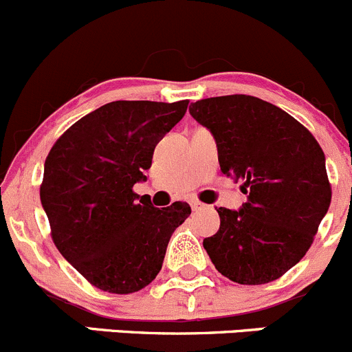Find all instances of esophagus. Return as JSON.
I'll return each instance as SVG.
<instances>
[{"label": "esophagus", "mask_w": 352, "mask_h": 352, "mask_svg": "<svg viewBox=\"0 0 352 352\" xmlns=\"http://www.w3.org/2000/svg\"><path fill=\"white\" fill-rule=\"evenodd\" d=\"M190 206H192V211H201V210H204V204L199 203V201H192V203H190Z\"/></svg>", "instance_id": "esophagus-1"}]
</instances>
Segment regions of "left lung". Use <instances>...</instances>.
I'll return each instance as SVG.
<instances>
[{"mask_svg":"<svg viewBox=\"0 0 352 352\" xmlns=\"http://www.w3.org/2000/svg\"><path fill=\"white\" fill-rule=\"evenodd\" d=\"M217 141L221 173L248 203L218 208L220 230L203 241L214 268L242 285L280 278L302 259L329 211L325 155L311 132L275 104L245 94L189 108Z\"/></svg>","mask_w":352,"mask_h":352,"instance_id":"left-lung-1","label":"left lung"}]
</instances>
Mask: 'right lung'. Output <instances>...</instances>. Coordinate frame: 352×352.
<instances>
[{"label": "right lung", "instance_id": "add662e5", "mask_svg": "<svg viewBox=\"0 0 352 352\" xmlns=\"http://www.w3.org/2000/svg\"><path fill=\"white\" fill-rule=\"evenodd\" d=\"M189 101H113L68 127L44 162L41 203L51 239L96 289L132 294L160 274L173 230L190 206L155 208L134 192L160 139Z\"/></svg>", "mask_w": 352, "mask_h": 352}]
</instances>
